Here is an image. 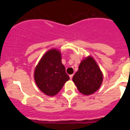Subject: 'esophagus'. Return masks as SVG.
I'll return each instance as SVG.
<instances>
[{"instance_id":"obj_1","label":"esophagus","mask_w":130,"mask_h":130,"mask_svg":"<svg viewBox=\"0 0 130 130\" xmlns=\"http://www.w3.org/2000/svg\"><path fill=\"white\" fill-rule=\"evenodd\" d=\"M73 74H71V75H70V79H72V78H73Z\"/></svg>"}]
</instances>
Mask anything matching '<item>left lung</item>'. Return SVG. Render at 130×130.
<instances>
[{
  "label": "left lung",
  "mask_w": 130,
  "mask_h": 130,
  "mask_svg": "<svg viewBox=\"0 0 130 130\" xmlns=\"http://www.w3.org/2000/svg\"><path fill=\"white\" fill-rule=\"evenodd\" d=\"M77 90L85 95L93 93L98 90L103 82L100 68L91 56L82 60L78 70L73 77Z\"/></svg>",
  "instance_id": "left-lung-1"
}]
</instances>
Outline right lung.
<instances>
[{
  "instance_id": "1",
  "label": "right lung",
  "mask_w": 130,
  "mask_h": 130,
  "mask_svg": "<svg viewBox=\"0 0 130 130\" xmlns=\"http://www.w3.org/2000/svg\"><path fill=\"white\" fill-rule=\"evenodd\" d=\"M61 60L60 52L56 49H52L44 54L35 68V83L46 95H56L69 80V76L67 74Z\"/></svg>"
}]
</instances>
